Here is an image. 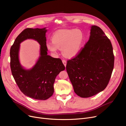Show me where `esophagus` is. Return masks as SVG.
Masks as SVG:
<instances>
[{
  "mask_svg": "<svg viewBox=\"0 0 126 126\" xmlns=\"http://www.w3.org/2000/svg\"><path fill=\"white\" fill-rule=\"evenodd\" d=\"M62 62H63V64L65 66H66V61L65 60H62Z\"/></svg>",
  "mask_w": 126,
  "mask_h": 126,
  "instance_id": "obj_1",
  "label": "esophagus"
}]
</instances>
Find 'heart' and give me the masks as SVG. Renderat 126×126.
Returning <instances> with one entry per match:
<instances>
[{
  "label": "heart",
  "instance_id": "obj_1",
  "mask_svg": "<svg viewBox=\"0 0 126 126\" xmlns=\"http://www.w3.org/2000/svg\"><path fill=\"white\" fill-rule=\"evenodd\" d=\"M84 40V35L79 30H62L56 32L52 42L47 43V48L54 53L61 48L62 54L67 58H73L80 52Z\"/></svg>",
  "mask_w": 126,
  "mask_h": 126
}]
</instances>
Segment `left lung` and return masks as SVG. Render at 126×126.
<instances>
[{"instance_id":"left-lung-1","label":"left lung","mask_w":126,"mask_h":126,"mask_svg":"<svg viewBox=\"0 0 126 126\" xmlns=\"http://www.w3.org/2000/svg\"><path fill=\"white\" fill-rule=\"evenodd\" d=\"M114 63L109 39L100 27L92 25L88 42L76 56L67 61L66 68L75 93L89 97L104 90L110 81Z\"/></svg>"}]
</instances>
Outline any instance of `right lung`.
<instances>
[{
  "instance_id": "1",
  "label": "right lung",
  "mask_w": 126,
  "mask_h": 126,
  "mask_svg": "<svg viewBox=\"0 0 126 126\" xmlns=\"http://www.w3.org/2000/svg\"><path fill=\"white\" fill-rule=\"evenodd\" d=\"M46 32L45 28L26 29L17 37L10 49L11 69L19 88L26 96L39 100H46L52 95L55 79L65 68L61 59L47 55ZM27 38L34 39L41 45V56L30 70L23 69L18 58L19 43Z\"/></svg>"
}]
</instances>
